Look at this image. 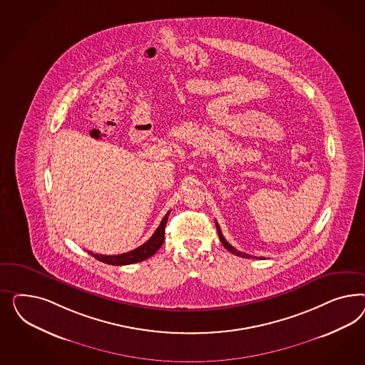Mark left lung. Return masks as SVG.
<instances>
[{"instance_id": "1", "label": "left lung", "mask_w": 365, "mask_h": 365, "mask_svg": "<svg viewBox=\"0 0 365 365\" xmlns=\"http://www.w3.org/2000/svg\"><path fill=\"white\" fill-rule=\"evenodd\" d=\"M215 226H217V230H218V237H220V240H221L222 245L230 252V253H232V255H238V257H245V258H250V257H253V255H245V253H242V252H238L235 247H232V245L230 243L227 242L226 240H225V237L222 235L221 229H220V225L215 222ZM253 258H257V257H253ZM261 259H265V258H262V257H259Z\"/></svg>"}]
</instances>
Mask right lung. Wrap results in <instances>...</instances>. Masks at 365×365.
<instances>
[{"label":"right lung","mask_w":365,"mask_h":365,"mask_svg":"<svg viewBox=\"0 0 365 365\" xmlns=\"http://www.w3.org/2000/svg\"><path fill=\"white\" fill-rule=\"evenodd\" d=\"M168 214H170V211L163 217V220L158 226V229L155 230L153 237L147 242H144L142 246L136 247L135 250L118 255H93L92 252H88L89 255H93L96 259H99L104 264L115 266L131 265L135 262H140V261L147 259L148 257L154 255L165 242V227H166L167 220H168Z\"/></svg>","instance_id":"1"}]
</instances>
